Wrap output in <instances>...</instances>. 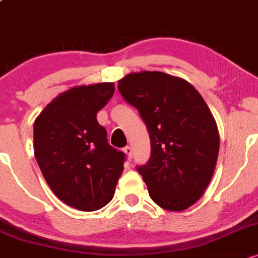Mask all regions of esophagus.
I'll list each match as a JSON object with an SVG mask.
<instances>
[{
  "label": "esophagus",
  "mask_w": 258,
  "mask_h": 258,
  "mask_svg": "<svg viewBox=\"0 0 258 258\" xmlns=\"http://www.w3.org/2000/svg\"><path fill=\"white\" fill-rule=\"evenodd\" d=\"M124 152H125V155L128 156L129 158L133 157V149L130 146H126L125 149H124Z\"/></svg>",
  "instance_id": "1"
}]
</instances>
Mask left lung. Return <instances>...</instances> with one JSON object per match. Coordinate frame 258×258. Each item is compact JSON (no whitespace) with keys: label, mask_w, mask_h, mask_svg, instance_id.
<instances>
[{"label":"left lung","mask_w":258,"mask_h":258,"mask_svg":"<svg viewBox=\"0 0 258 258\" xmlns=\"http://www.w3.org/2000/svg\"><path fill=\"white\" fill-rule=\"evenodd\" d=\"M118 89L151 139V158L138 167L150 198L167 211L192 206L212 179L219 152L218 126L205 100L183 78L162 72L129 73Z\"/></svg>","instance_id":"8db88e82"}]
</instances>
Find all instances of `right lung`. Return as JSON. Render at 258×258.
Masks as SVG:
<instances>
[{
  "label": "right lung",
  "instance_id": "1",
  "mask_svg": "<svg viewBox=\"0 0 258 258\" xmlns=\"http://www.w3.org/2000/svg\"><path fill=\"white\" fill-rule=\"evenodd\" d=\"M113 94V83L73 86L34 123V153L43 178L60 201L79 211L106 206L123 173L125 156L108 144L96 118Z\"/></svg>",
  "mask_w": 258,
  "mask_h": 258
}]
</instances>
